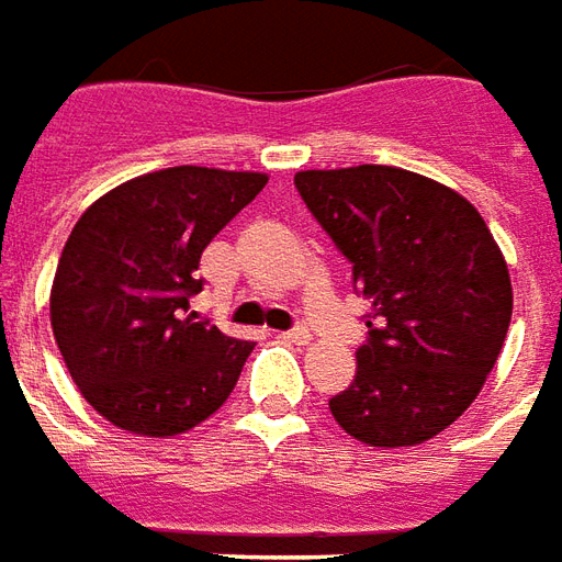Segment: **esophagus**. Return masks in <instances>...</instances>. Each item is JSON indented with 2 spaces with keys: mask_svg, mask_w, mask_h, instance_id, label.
<instances>
[{
  "mask_svg": "<svg viewBox=\"0 0 562 562\" xmlns=\"http://www.w3.org/2000/svg\"><path fill=\"white\" fill-rule=\"evenodd\" d=\"M281 341H290V345H308L312 341V333L305 326H296V329H288V333H278Z\"/></svg>",
  "mask_w": 562,
  "mask_h": 562,
  "instance_id": "1",
  "label": "esophagus"
}]
</instances>
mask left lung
Segmentation results:
<instances>
[{
  "mask_svg": "<svg viewBox=\"0 0 562 562\" xmlns=\"http://www.w3.org/2000/svg\"><path fill=\"white\" fill-rule=\"evenodd\" d=\"M293 181L369 300V341L329 412L369 448L424 445L475 402L503 351V250L469 199L408 169H308Z\"/></svg>",
  "mask_w": 562,
  "mask_h": 562,
  "instance_id": "left-lung-1",
  "label": "left lung"
}]
</instances>
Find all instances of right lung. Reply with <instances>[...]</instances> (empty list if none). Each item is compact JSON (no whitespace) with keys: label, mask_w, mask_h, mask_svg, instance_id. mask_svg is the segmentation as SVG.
Returning <instances> with one entry per match:
<instances>
[{"label":"right lung","mask_w":562,"mask_h":562,"mask_svg":"<svg viewBox=\"0 0 562 562\" xmlns=\"http://www.w3.org/2000/svg\"><path fill=\"white\" fill-rule=\"evenodd\" d=\"M269 181L172 166L138 175L78 217L50 288V326L71 381L117 429L169 439L211 417L254 341L187 314L199 257Z\"/></svg>","instance_id":"obj_1"}]
</instances>
